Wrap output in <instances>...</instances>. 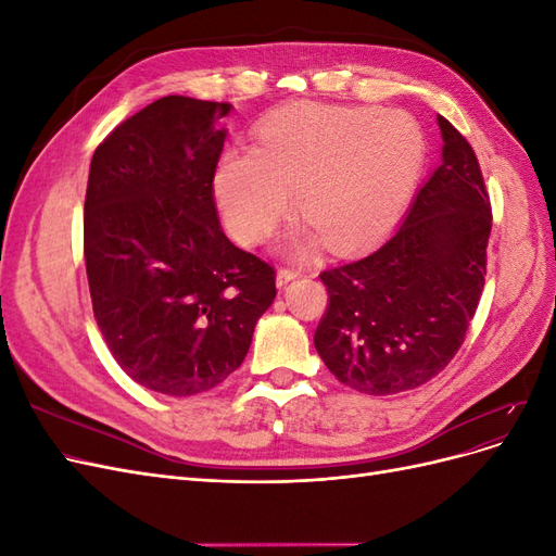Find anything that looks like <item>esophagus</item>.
Returning <instances> with one entry per match:
<instances>
[{
	"label": "esophagus",
	"instance_id": "1",
	"mask_svg": "<svg viewBox=\"0 0 556 556\" xmlns=\"http://www.w3.org/2000/svg\"><path fill=\"white\" fill-rule=\"evenodd\" d=\"M299 276V271H294V268H278V274H276V282H278V288H282V285H288L290 280H294Z\"/></svg>",
	"mask_w": 556,
	"mask_h": 556
}]
</instances>
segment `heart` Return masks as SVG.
Wrapping results in <instances>:
<instances>
[{
  "mask_svg": "<svg viewBox=\"0 0 556 556\" xmlns=\"http://www.w3.org/2000/svg\"><path fill=\"white\" fill-rule=\"evenodd\" d=\"M425 162V137L403 111L333 104L282 109L257 129L255 150L231 148L213 188L229 231L260 243L294 204L301 223L285 248L317 241L343 252L376 239L406 208Z\"/></svg>",
  "mask_w": 556,
  "mask_h": 556,
  "instance_id": "b5f03b06",
  "label": "heart"
}]
</instances>
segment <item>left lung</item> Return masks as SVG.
<instances>
[{"instance_id": "left-lung-1", "label": "left lung", "mask_w": 556, "mask_h": 556, "mask_svg": "<svg viewBox=\"0 0 556 556\" xmlns=\"http://www.w3.org/2000/svg\"><path fill=\"white\" fill-rule=\"evenodd\" d=\"M443 157L394 237L319 274L315 350L352 390H415L457 355L486 276L492 204L473 148L439 115Z\"/></svg>"}]
</instances>
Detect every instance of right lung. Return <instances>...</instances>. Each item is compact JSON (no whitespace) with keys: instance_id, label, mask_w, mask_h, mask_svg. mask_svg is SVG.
<instances>
[{"instance_id":"1","label":"right lung","mask_w":556,"mask_h":556,"mask_svg":"<svg viewBox=\"0 0 556 556\" xmlns=\"http://www.w3.org/2000/svg\"><path fill=\"white\" fill-rule=\"evenodd\" d=\"M225 102L169 94L97 146L83 217L92 311L123 371L169 396L220 384L243 364L276 271L217 220Z\"/></svg>"}]
</instances>
